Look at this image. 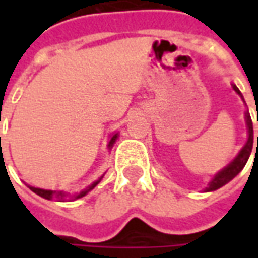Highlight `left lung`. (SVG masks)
I'll return each instance as SVG.
<instances>
[{"label": "left lung", "mask_w": 258, "mask_h": 258, "mask_svg": "<svg viewBox=\"0 0 258 258\" xmlns=\"http://www.w3.org/2000/svg\"><path fill=\"white\" fill-rule=\"evenodd\" d=\"M233 91L238 94L240 98H242V101L244 102L243 95L240 94V91L235 84H232ZM244 121H246V127H247V141H246V144L239 151V153L236 155V157L233 159L232 162L229 163L228 166L220 170L218 173L214 174V177L210 179V182L207 184L206 186L205 192H211V190H217L220 189L221 186H224L225 184H228L231 179H233L236 175H238L243 167L246 166V163L249 160L250 153H251V149H253V123H251V117H250V113L249 110H246L244 112ZM258 121V117H257ZM258 151V137H257V149H255V153ZM257 156V155H255Z\"/></svg>", "instance_id": "1"}]
</instances>
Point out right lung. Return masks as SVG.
Masks as SVG:
<instances>
[{"label": "right lung", "mask_w": 258, "mask_h": 258, "mask_svg": "<svg viewBox=\"0 0 258 258\" xmlns=\"http://www.w3.org/2000/svg\"><path fill=\"white\" fill-rule=\"evenodd\" d=\"M118 138V133H114V134H112V137H110V140H109V142H107V149L110 151L113 148V145H114V142H116V140ZM1 140V138H0ZM105 175V174H103ZM103 175H101L99 178L96 179V181H94L92 184L88 185L85 189H83L81 192H79V194H74V195H70L68 194V192H63V190H51V189H41V188H34V186H30V185H27L29 188H30L34 194H37L38 196H41V198H44V199L47 200H58V202H69V200H76V199H80V198H83V196H85V195L88 194V192H91V190L95 188L96 185L99 184L102 181V178H103Z\"/></svg>", "instance_id": "right-lung-1"}]
</instances>
